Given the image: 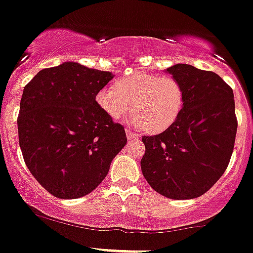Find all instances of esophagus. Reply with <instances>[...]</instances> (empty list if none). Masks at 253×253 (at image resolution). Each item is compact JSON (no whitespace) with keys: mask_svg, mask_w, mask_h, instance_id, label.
I'll return each mask as SVG.
<instances>
[{"mask_svg":"<svg viewBox=\"0 0 253 253\" xmlns=\"http://www.w3.org/2000/svg\"><path fill=\"white\" fill-rule=\"evenodd\" d=\"M126 134H127V139H128V141H133V139H138L139 138L138 134L132 133V132L128 131V129L126 131Z\"/></svg>","mask_w":253,"mask_h":253,"instance_id":"obj_1","label":"esophagus"}]
</instances>
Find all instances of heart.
Returning a JSON list of instances; mask_svg holds the SVG:
<instances>
[{"label": "heart", "mask_w": 253, "mask_h": 253, "mask_svg": "<svg viewBox=\"0 0 253 253\" xmlns=\"http://www.w3.org/2000/svg\"><path fill=\"white\" fill-rule=\"evenodd\" d=\"M114 86L96 92V105L111 120L120 119L131 106L133 114L127 122L136 128H148L154 133L166 131L183 109V87L173 77L134 72L120 78Z\"/></svg>", "instance_id": "1"}]
</instances>
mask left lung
Returning <instances> with one entry per match:
<instances>
[{
    "label": "left lung",
    "mask_w": 253,
    "mask_h": 253,
    "mask_svg": "<svg viewBox=\"0 0 253 253\" xmlns=\"http://www.w3.org/2000/svg\"><path fill=\"white\" fill-rule=\"evenodd\" d=\"M166 73L180 83L184 104L169 128L143 136L141 169L149 185L174 200L207 193L229 166L237 120L234 91L212 72L175 64Z\"/></svg>",
    "instance_id": "8db88e82"
}]
</instances>
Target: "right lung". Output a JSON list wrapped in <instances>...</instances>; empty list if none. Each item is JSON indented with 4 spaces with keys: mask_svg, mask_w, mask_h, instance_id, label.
<instances>
[{
    "mask_svg": "<svg viewBox=\"0 0 253 253\" xmlns=\"http://www.w3.org/2000/svg\"><path fill=\"white\" fill-rule=\"evenodd\" d=\"M114 77L65 61L41 70L24 86L17 120L19 147L32 175L59 199L91 193L126 146L124 126L95 101Z\"/></svg>",
    "mask_w": 253,
    "mask_h": 253,
    "instance_id": "right-lung-1",
    "label": "right lung"
}]
</instances>
